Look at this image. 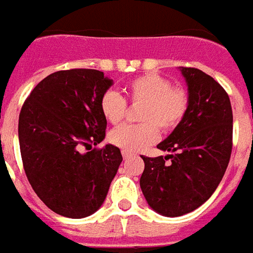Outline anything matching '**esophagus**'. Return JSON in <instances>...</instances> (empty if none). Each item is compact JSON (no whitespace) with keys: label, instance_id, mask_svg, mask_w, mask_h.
Listing matches in <instances>:
<instances>
[{"label":"esophagus","instance_id":"obj_1","mask_svg":"<svg viewBox=\"0 0 253 253\" xmlns=\"http://www.w3.org/2000/svg\"><path fill=\"white\" fill-rule=\"evenodd\" d=\"M122 156H123V159H128V157H131V153H130V152H126V150H123V152H122Z\"/></svg>","mask_w":253,"mask_h":253}]
</instances>
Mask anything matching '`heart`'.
<instances>
[{
  "label": "heart",
  "mask_w": 253,
  "mask_h": 253,
  "mask_svg": "<svg viewBox=\"0 0 253 253\" xmlns=\"http://www.w3.org/2000/svg\"><path fill=\"white\" fill-rule=\"evenodd\" d=\"M126 92L132 103L143 104L139 110V125H123L110 132V141L127 152H138L159 138V128L170 131L186 116L188 96L180 88L157 73H148L127 84ZM126 100L115 90H108L100 101L101 114L112 125L126 115Z\"/></svg>",
  "instance_id": "obj_1"
}]
</instances>
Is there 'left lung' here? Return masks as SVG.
<instances>
[{
  "label": "left lung",
  "instance_id": "left-lung-1",
  "mask_svg": "<svg viewBox=\"0 0 253 253\" xmlns=\"http://www.w3.org/2000/svg\"><path fill=\"white\" fill-rule=\"evenodd\" d=\"M188 90L183 121L157 148L167 156L145 157L139 186L148 205L164 217L194 211L222 180L232 153L233 114L219 84L194 67H179Z\"/></svg>",
  "mask_w": 253,
  "mask_h": 253
}]
</instances>
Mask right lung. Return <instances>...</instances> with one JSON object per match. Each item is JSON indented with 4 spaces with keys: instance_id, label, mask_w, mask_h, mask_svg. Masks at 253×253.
Segmentation results:
<instances>
[{
    "instance_id": "obj_1",
    "label": "right lung",
    "mask_w": 253,
    "mask_h": 253,
    "mask_svg": "<svg viewBox=\"0 0 253 253\" xmlns=\"http://www.w3.org/2000/svg\"><path fill=\"white\" fill-rule=\"evenodd\" d=\"M114 81L94 69L47 76L25 100L19 116V142L25 175L52 211L85 218L99 210L119 169L121 150L111 143L83 153L81 146L105 138L100 110Z\"/></svg>"
}]
</instances>
